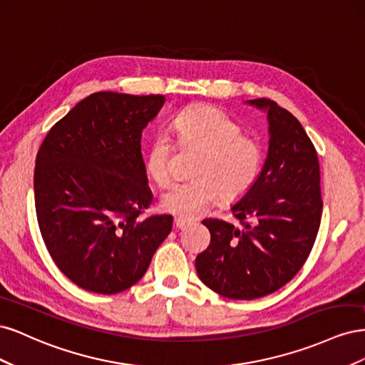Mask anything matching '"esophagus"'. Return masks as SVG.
<instances>
[{"label": "esophagus", "mask_w": 365, "mask_h": 365, "mask_svg": "<svg viewBox=\"0 0 365 365\" xmlns=\"http://www.w3.org/2000/svg\"><path fill=\"white\" fill-rule=\"evenodd\" d=\"M189 224H190V220H187V219H184V217H175V219H173V227H175L176 230H182V228H185Z\"/></svg>", "instance_id": "34e87169"}]
</instances>
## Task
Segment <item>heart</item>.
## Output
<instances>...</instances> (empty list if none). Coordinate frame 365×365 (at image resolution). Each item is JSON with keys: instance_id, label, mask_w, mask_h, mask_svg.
<instances>
[{"instance_id": "1", "label": "heart", "mask_w": 365, "mask_h": 365, "mask_svg": "<svg viewBox=\"0 0 365 365\" xmlns=\"http://www.w3.org/2000/svg\"><path fill=\"white\" fill-rule=\"evenodd\" d=\"M176 146L200 152L192 176L195 180L172 185L161 196V207L172 215L192 219L204 213L220 197L233 202L245 196L256 184L263 161L257 138L242 134L240 126L220 109L196 105L181 111L172 121ZM172 141L157 135L150 141L146 172L153 182L170 181Z\"/></svg>"}]
</instances>
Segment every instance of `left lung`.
<instances>
[{
    "instance_id": "8db88e82",
    "label": "left lung",
    "mask_w": 365,
    "mask_h": 365,
    "mask_svg": "<svg viewBox=\"0 0 365 365\" xmlns=\"http://www.w3.org/2000/svg\"><path fill=\"white\" fill-rule=\"evenodd\" d=\"M250 103L268 111L267 161L231 207L242 228L204 219L212 237L195 260L201 282L231 300H254L291 282L312 251L323 212L317 150L300 121L269 98Z\"/></svg>"
}]
</instances>
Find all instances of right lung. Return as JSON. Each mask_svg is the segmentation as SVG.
I'll return each instance as SVG.
<instances>
[{"label": "right lung", "mask_w": 365, "mask_h": 365, "mask_svg": "<svg viewBox=\"0 0 365 365\" xmlns=\"http://www.w3.org/2000/svg\"><path fill=\"white\" fill-rule=\"evenodd\" d=\"M164 96L94 93L54 125L36 155L41 236L61 272L85 291L111 295L135 284L172 230L152 204L141 132Z\"/></svg>", "instance_id": "1"}]
</instances>
